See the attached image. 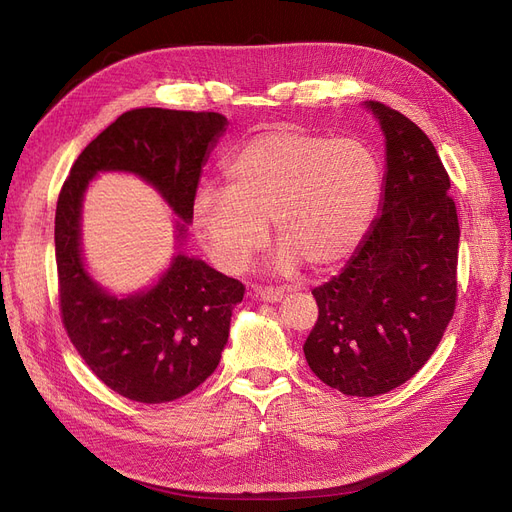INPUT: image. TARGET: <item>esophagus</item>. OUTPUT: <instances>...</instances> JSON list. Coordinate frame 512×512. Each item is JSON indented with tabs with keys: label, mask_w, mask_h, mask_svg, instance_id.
<instances>
[{
	"label": "esophagus",
	"mask_w": 512,
	"mask_h": 512,
	"mask_svg": "<svg viewBox=\"0 0 512 512\" xmlns=\"http://www.w3.org/2000/svg\"><path fill=\"white\" fill-rule=\"evenodd\" d=\"M255 297L265 301V303H278V301L284 299V290L282 288H272V286L255 288Z\"/></svg>",
	"instance_id": "34e87169"
}]
</instances>
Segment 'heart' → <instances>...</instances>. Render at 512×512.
Listing matches in <instances>:
<instances>
[{
  "label": "heart",
  "mask_w": 512,
  "mask_h": 512,
  "mask_svg": "<svg viewBox=\"0 0 512 512\" xmlns=\"http://www.w3.org/2000/svg\"><path fill=\"white\" fill-rule=\"evenodd\" d=\"M224 182L226 188H199L193 201V228L222 272L245 270L274 220L284 247L280 270H292L299 259L326 274L363 242L380 201L382 170L355 137L278 128L232 153Z\"/></svg>",
  "instance_id": "b5f03b06"
}]
</instances>
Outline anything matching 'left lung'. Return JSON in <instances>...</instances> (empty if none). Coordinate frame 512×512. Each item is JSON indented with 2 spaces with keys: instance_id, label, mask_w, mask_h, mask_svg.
<instances>
[{
  "instance_id": "1",
  "label": "left lung",
  "mask_w": 512,
  "mask_h": 512,
  "mask_svg": "<svg viewBox=\"0 0 512 512\" xmlns=\"http://www.w3.org/2000/svg\"><path fill=\"white\" fill-rule=\"evenodd\" d=\"M386 137L382 213L344 270L313 290L317 321L305 359L346 396L386 394L434 355L456 309L459 215L427 134L367 101Z\"/></svg>"
}]
</instances>
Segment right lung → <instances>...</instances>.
Masks as SVG:
<instances>
[{
    "label": "right lung",
    "instance_id": "add662e5",
    "mask_svg": "<svg viewBox=\"0 0 512 512\" xmlns=\"http://www.w3.org/2000/svg\"><path fill=\"white\" fill-rule=\"evenodd\" d=\"M224 126L218 112H124L76 157L58 197L56 263L66 334L107 388L145 405L182 398L209 378L245 284L201 259L176 255L151 290L128 299L110 297L80 259V203L97 172L124 170L151 182L191 222L201 166Z\"/></svg>",
    "mask_w": 512,
    "mask_h": 512
}]
</instances>
